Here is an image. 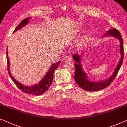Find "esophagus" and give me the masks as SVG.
<instances>
[{
    "label": "esophagus",
    "instance_id": "34e87169",
    "mask_svg": "<svg viewBox=\"0 0 127 127\" xmlns=\"http://www.w3.org/2000/svg\"><path fill=\"white\" fill-rule=\"evenodd\" d=\"M64 60L65 61H71V57L69 56H65L64 58Z\"/></svg>",
    "mask_w": 127,
    "mask_h": 127
}]
</instances>
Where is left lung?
I'll return each mask as SVG.
<instances>
[{"label":"left lung","instance_id":"8db88e82","mask_svg":"<svg viewBox=\"0 0 127 127\" xmlns=\"http://www.w3.org/2000/svg\"><path fill=\"white\" fill-rule=\"evenodd\" d=\"M113 36L117 38L120 41V53L121 54L120 59L119 60L117 66L116 67L115 70L108 79L100 81H93L89 80L86 75L85 71L83 70L81 62L82 56L76 53L73 55V58L76 63L74 64L75 66V76L74 80L81 88L86 91H97L103 89L104 88L108 87L111 84L114 79L116 76L118 71L120 69L121 66L122 65L123 58H124V48H123V41L122 36L121 35L120 32L116 29H111L107 31V32L105 34L102 36Z\"/></svg>","mask_w":127,"mask_h":127}]
</instances>
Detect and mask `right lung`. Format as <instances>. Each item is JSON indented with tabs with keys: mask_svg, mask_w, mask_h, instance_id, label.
<instances>
[{
	"mask_svg": "<svg viewBox=\"0 0 127 127\" xmlns=\"http://www.w3.org/2000/svg\"><path fill=\"white\" fill-rule=\"evenodd\" d=\"M31 17H28L26 18L22 21L21 22L19 25L16 27L15 30L14 31L13 34L16 32V31L22 28V27H25L26 25H27L29 23V20L31 19ZM61 61H58L57 62H56L55 64H53L51 66L50 69L49 70L47 71L46 73L45 76L43 77L42 80L40 81L39 83H38L36 85H34L32 86H25L22 84L16 81L14 77L12 76L11 74L10 70V60H9V58L8 57V52L7 51V70H8V72L9 76H10V78L11 80L13 81V82L16 84V85L20 89L22 90L23 92H25L27 94L30 95H39L43 94L47 90L49 89L50 85H51L53 80V76H54V72L56 70V69L58 67V65L60 63Z\"/></svg>",
	"mask_w": 127,
	"mask_h": 127,
	"instance_id": "1",
	"label": "right lung"
}]
</instances>
